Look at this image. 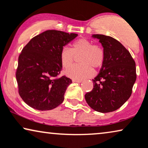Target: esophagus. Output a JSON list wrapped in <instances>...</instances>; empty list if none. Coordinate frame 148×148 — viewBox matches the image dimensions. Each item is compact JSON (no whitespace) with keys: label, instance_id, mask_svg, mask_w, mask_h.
I'll use <instances>...</instances> for the list:
<instances>
[{"label":"esophagus","instance_id":"obj_1","mask_svg":"<svg viewBox=\"0 0 148 148\" xmlns=\"http://www.w3.org/2000/svg\"><path fill=\"white\" fill-rule=\"evenodd\" d=\"M73 82H78V83H80L82 82L81 80H76V79H73L72 80Z\"/></svg>","mask_w":148,"mask_h":148}]
</instances>
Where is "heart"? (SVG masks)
Masks as SVG:
<instances>
[{"mask_svg":"<svg viewBox=\"0 0 148 148\" xmlns=\"http://www.w3.org/2000/svg\"><path fill=\"white\" fill-rule=\"evenodd\" d=\"M78 58L80 64L74 65L66 71L69 77L76 80L90 77L93 74L92 68L97 70L102 66L105 60V51L102 47L93 45L85 38L78 39L72 42L70 49L64 47L60 52V60L62 66L68 68L74 63L75 57Z\"/></svg>","mask_w":148,"mask_h":148,"instance_id":"1","label":"heart"}]
</instances>
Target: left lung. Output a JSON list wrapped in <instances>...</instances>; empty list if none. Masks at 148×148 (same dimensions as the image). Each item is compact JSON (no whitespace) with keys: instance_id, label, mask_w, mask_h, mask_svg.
<instances>
[{"instance_id":"8db88e82","label":"left lung","mask_w":148,"mask_h":148,"mask_svg":"<svg viewBox=\"0 0 148 148\" xmlns=\"http://www.w3.org/2000/svg\"><path fill=\"white\" fill-rule=\"evenodd\" d=\"M105 51V60L94 79L93 88L84 95L86 103L95 111L107 113L121 107L131 97L135 82V62L129 51L111 36L93 34Z\"/></svg>"}]
</instances>
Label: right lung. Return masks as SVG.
I'll use <instances>...</instances> for the list:
<instances>
[{"mask_svg": "<svg viewBox=\"0 0 148 148\" xmlns=\"http://www.w3.org/2000/svg\"><path fill=\"white\" fill-rule=\"evenodd\" d=\"M77 36L47 30L23 47L15 75L19 95L29 106L42 111L50 110L64 101L65 92L72 81L66 76L59 77L62 68L60 52Z\"/></svg>", "mask_w": 148, "mask_h": 148, "instance_id": "right-lung-1", "label": "right lung"}]
</instances>
